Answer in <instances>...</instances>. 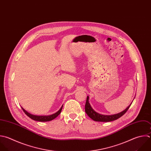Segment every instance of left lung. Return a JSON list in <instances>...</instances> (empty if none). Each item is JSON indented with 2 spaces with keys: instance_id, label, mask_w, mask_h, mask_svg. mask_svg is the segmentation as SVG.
<instances>
[{
  "instance_id": "left-lung-1",
  "label": "left lung",
  "mask_w": 151,
  "mask_h": 151,
  "mask_svg": "<svg viewBox=\"0 0 151 151\" xmlns=\"http://www.w3.org/2000/svg\"><path fill=\"white\" fill-rule=\"evenodd\" d=\"M133 100H134V99H133ZM88 100H89V97L87 96L86 105H85V111L87 113V114L91 119H93V120L96 121V122H107L113 121V120H115L119 119L127 111V110L129 109V108L130 107V105L132 103V102L129 104V106H128V107H127L124 110H123L122 111H121L120 113H118L114 114H111V115H104V114H100V113L96 112V111H94L93 110V109L91 107Z\"/></svg>"
}]
</instances>
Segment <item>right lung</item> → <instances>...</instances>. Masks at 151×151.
I'll return each instance as SVG.
<instances>
[{
	"mask_svg": "<svg viewBox=\"0 0 151 151\" xmlns=\"http://www.w3.org/2000/svg\"><path fill=\"white\" fill-rule=\"evenodd\" d=\"M63 105L61 106V107L60 109V110L57 111L55 113L51 114V115H48V116H37V115H34L32 114H31L30 113L28 112L27 110H25L22 107V109L23 110V111L25 112V113L31 119H32L34 120H36V121H38V122H48V121H51L53 119H54L55 118H56L61 113V110H62V108H63Z\"/></svg>",
	"mask_w": 151,
	"mask_h": 151,
	"instance_id": "1",
	"label": "right lung"
}]
</instances>
